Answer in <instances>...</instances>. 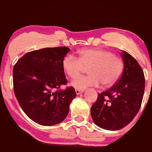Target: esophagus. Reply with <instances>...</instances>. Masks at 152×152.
Wrapping results in <instances>:
<instances>
[{"mask_svg":"<svg viewBox=\"0 0 152 152\" xmlns=\"http://www.w3.org/2000/svg\"><path fill=\"white\" fill-rule=\"evenodd\" d=\"M84 91V90H80V89H75V92H76V94H77V95H79L80 94H81V93H83Z\"/></svg>","mask_w":152,"mask_h":152,"instance_id":"1","label":"esophagus"}]
</instances>
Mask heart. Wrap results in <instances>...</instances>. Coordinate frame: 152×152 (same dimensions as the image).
Here are the masks:
<instances>
[{
  "mask_svg": "<svg viewBox=\"0 0 152 152\" xmlns=\"http://www.w3.org/2000/svg\"><path fill=\"white\" fill-rule=\"evenodd\" d=\"M62 69L70 78L78 77L88 67V75L77 77L72 85L76 89L84 90L88 87H96L100 84L103 87H112L119 81L124 68L120 58L105 49H86L77 52V58L66 56L63 58Z\"/></svg>",
  "mask_w": 152,
  "mask_h": 152,
  "instance_id": "b5f03b06",
  "label": "heart"
}]
</instances>
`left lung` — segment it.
I'll use <instances>...</instances> for the list:
<instances>
[{
	"instance_id": "obj_1",
	"label": "left lung",
	"mask_w": 152,
	"mask_h": 152,
	"mask_svg": "<svg viewBox=\"0 0 152 152\" xmlns=\"http://www.w3.org/2000/svg\"><path fill=\"white\" fill-rule=\"evenodd\" d=\"M124 68L116 84L98 94L91 109L94 123L107 130H119L131 123L140 110L145 91V75L138 61L121 52Z\"/></svg>"
}]
</instances>
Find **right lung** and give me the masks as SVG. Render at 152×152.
<instances>
[{
	"mask_svg": "<svg viewBox=\"0 0 152 152\" xmlns=\"http://www.w3.org/2000/svg\"><path fill=\"white\" fill-rule=\"evenodd\" d=\"M69 51L65 46L32 51L13 67L16 98L26 116L38 124L52 126L63 121L76 96L73 87L60 89L68 82L61 62Z\"/></svg>",
	"mask_w": 152,
	"mask_h": 152,
	"instance_id": "1",
	"label": "right lung"
}]
</instances>
